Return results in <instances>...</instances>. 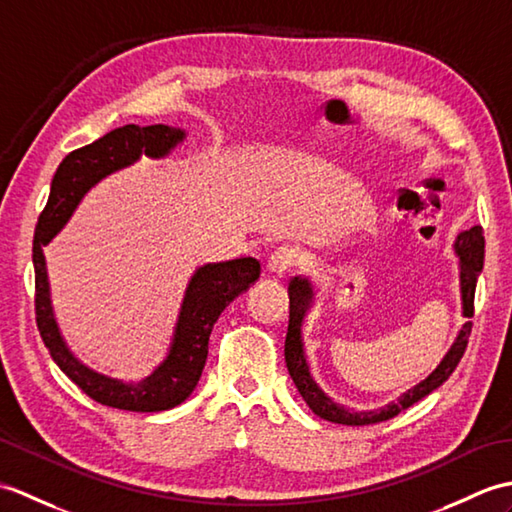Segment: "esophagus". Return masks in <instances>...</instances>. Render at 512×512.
<instances>
[{"mask_svg": "<svg viewBox=\"0 0 512 512\" xmlns=\"http://www.w3.org/2000/svg\"><path fill=\"white\" fill-rule=\"evenodd\" d=\"M294 266H296V253L288 246L277 248V251L268 257V264H266L270 275L275 277H285Z\"/></svg>", "mask_w": 512, "mask_h": 512, "instance_id": "34e87169", "label": "esophagus"}]
</instances>
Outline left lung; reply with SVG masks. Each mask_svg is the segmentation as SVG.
Here are the masks:
<instances>
[{
	"label": "left lung",
	"instance_id": "obj_1",
	"mask_svg": "<svg viewBox=\"0 0 512 512\" xmlns=\"http://www.w3.org/2000/svg\"><path fill=\"white\" fill-rule=\"evenodd\" d=\"M454 253L460 259L458 261V279H460L462 316L471 318L473 316L475 283H478L482 264H484L482 227H471L469 231L458 233L456 242H454ZM288 296H290V323H288V334H285V364H288V373L292 377L296 390L301 392L303 401L310 406V410L316 414V417L331 421V423H340V425L382 423V421L397 417L401 410L410 408L412 403H417L423 397L430 395L432 390H436L443 382H447V377L454 373V368L458 366L462 353H465V349H467L469 334H471V323L462 325L456 340L451 342L449 351L441 360V364H438L434 371L423 379V382H419L417 386H412L403 392V395H399L397 401H390L384 408H377V410L355 412V410L340 406V403L331 399L327 392L316 384V379L312 377V371H310V364H307L305 342H303V323H305L307 312L312 310L314 296H316L312 281L307 277H294L288 285Z\"/></svg>",
	"mask_w": 512,
	"mask_h": 512
}]
</instances>
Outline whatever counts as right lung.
Instances as JSON below:
<instances>
[{"instance_id": "right-lung-1", "label": "right lung", "mask_w": 512, "mask_h": 512, "mask_svg": "<svg viewBox=\"0 0 512 512\" xmlns=\"http://www.w3.org/2000/svg\"><path fill=\"white\" fill-rule=\"evenodd\" d=\"M185 137L187 133L183 128L128 124L111 130L85 148L69 152L52 178L50 200L34 231L32 261L34 283H37L34 305H37L41 338L58 368L85 395L102 406L128 412H163L181 406L194 392L205 368L209 336L218 316L259 279L261 268L253 257L198 266L192 279L187 281L168 353L152 368V373L139 382H124V379L93 371L76 358L65 342L54 314L43 246L63 231L82 198L106 176L137 163L144 154L150 159L168 157L178 144H183Z\"/></svg>"}]
</instances>
